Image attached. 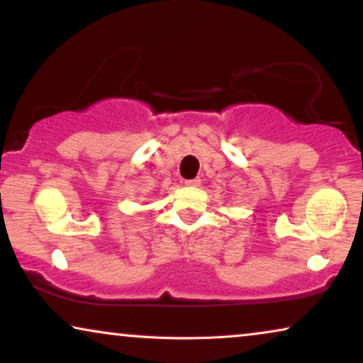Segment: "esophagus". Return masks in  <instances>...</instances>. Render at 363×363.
Wrapping results in <instances>:
<instances>
[{
  "label": "esophagus",
  "instance_id": "obj_1",
  "mask_svg": "<svg viewBox=\"0 0 363 363\" xmlns=\"http://www.w3.org/2000/svg\"><path fill=\"white\" fill-rule=\"evenodd\" d=\"M186 186H200V178H193V180L185 182Z\"/></svg>",
  "mask_w": 363,
  "mask_h": 363
}]
</instances>
